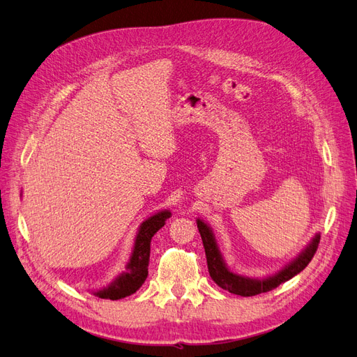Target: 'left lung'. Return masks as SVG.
Instances as JSON below:
<instances>
[{"mask_svg":"<svg viewBox=\"0 0 357 357\" xmlns=\"http://www.w3.org/2000/svg\"><path fill=\"white\" fill-rule=\"evenodd\" d=\"M197 225H198L202 244L205 248L208 273H210V277L213 278V282L219 287L240 296H255L259 294H265V291L278 287L280 284L287 282V280H290L291 277L299 274L302 269L311 262V259L317 252V247L320 243V235H316L314 240H312V243L305 248V250L302 252L294 262H290L284 269H282L278 274L268 277L265 280H253V278H245L231 273L223 262L211 229L199 219L197 220Z\"/></svg>","mask_w":357,"mask_h":357,"instance_id":"1","label":"left lung"}]
</instances>
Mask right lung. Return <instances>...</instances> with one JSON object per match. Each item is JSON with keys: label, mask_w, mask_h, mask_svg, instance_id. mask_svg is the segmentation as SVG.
<instances>
[{"label": "right lung", "mask_w": 357, "mask_h": 357, "mask_svg": "<svg viewBox=\"0 0 357 357\" xmlns=\"http://www.w3.org/2000/svg\"><path fill=\"white\" fill-rule=\"evenodd\" d=\"M169 215L171 213L165 210L143 222L137 235L132 256L129 259V264L126 265V271L119 275L109 287L95 291L96 296L113 301L122 299L125 296L135 294L143 286L149 274L147 266L150 259V241H152V236L165 225V220Z\"/></svg>", "instance_id": "1"}]
</instances>
